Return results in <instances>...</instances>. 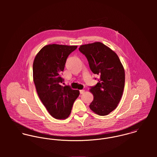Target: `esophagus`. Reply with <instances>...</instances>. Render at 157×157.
Listing matches in <instances>:
<instances>
[{"mask_svg": "<svg viewBox=\"0 0 157 157\" xmlns=\"http://www.w3.org/2000/svg\"><path fill=\"white\" fill-rule=\"evenodd\" d=\"M85 90H80V94H84V93H85Z\"/></svg>", "mask_w": 157, "mask_h": 157, "instance_id": "34e87169", "label": "esophagus"}]
</instances>
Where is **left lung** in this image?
I'll return each mask as SVG.
<instances>
[{
    "mask_svg": "<svg viewBox=\"0 0 157 157\" xmlns=\"http://www.w3.org/2000/svg\"><path fill=\"white\" fill-rule=\"evenodd\" d=\"M78 49L87 58L92 72L100 75L98 82L90 90L94 95L90 108L97 115H108L116 109L123 95L124 67L117 54L101 42L81 45Z\"/></svg>",
    "mask_w": 157,
    "mask_h": 157,
    "instance_id": "obj_1",
    "label": "left lung"
}]
</instances>
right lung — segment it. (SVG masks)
<instances>
[{"label":"right lung","mask_w":157,"mask_h":157,"mask_svg":"<svg viewBox=\"0 0 157 157\" xmlns=\"http://www.w3.org/2000/svg\"><path fill=\"white\" fill-rule=\"evenodd\" d=\"M77 46L49 44L44 46L33 62V81L39 98L49 114L56 119H66L73 103L78 97V90L63 86L61 73L68 56Z\"/></svg>","instance_id":"obj_1"}]
</instances>
